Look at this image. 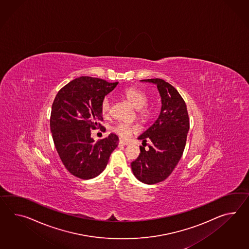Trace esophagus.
I'll return each mask as SVG.
<instances>
[{"label": "esophagus", "instance_id": "esophagus-1", "mask_svg": "<svg viewBox=\"0 0 249 249\" xmlns=\"http://www.w3.org/2000/svg\"><path fill=\"white\" fill-rule=\"evenodd\" d=\"M119 144H120V146H127V145H128V143L125 142V141H123V140H120Z\"/></svg>", "mask_w": 249, "mask_h": 249}]
</instances>
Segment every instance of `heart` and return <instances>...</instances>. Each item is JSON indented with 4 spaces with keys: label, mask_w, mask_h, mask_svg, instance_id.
Returning <instances> with one entry per match:
<instances>
[{
    "label": "heart",
    "mask_w": 249,
    "mask_h": 249,
    "mask_svg": "<svg viewBox=\"0 0 249 249\" xmlns=\"http://www.w3.org/2000/svg\"><path fill=\"white\" fill-rule=\"evenodd\" d=\"M123 96L127 99V102L133 106L135 109H140V115L146 117L148 115V110L144 108L146 107L148 97L145 91L136 87H129L123 91ZM101 111L103 117H108L110 113V101L109 98H104L101 103ZM135 127L126 124L119 123L113 127V131L119 135L123 140H127L130 135L133 133Z\"/></svg>",
    "instance_id": "heart-1"
}]
</instances>
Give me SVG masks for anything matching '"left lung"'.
Listing matches in <instances>:
<instances>
[{"label": "left lung", "mask_w": 249, "mask_h": 249, "mask_svg": "<svg viewBox=\"0 0 249 249\" xmlns=\"http://www.w3.org/2000/svg\"><path fill=\"white\" fill-rule=\"evenodd\" d=\"M140 81L157 85L162 106L157 121L138 138L151 143L148 150L140 146L131 169L140 182L155 184L165 180L182 158L190 122L186 104L174 86L159 78Z\"/></svg>", "instance_id": "left-lung-1"}]
</instances>
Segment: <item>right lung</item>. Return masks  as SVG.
I'll list each match as a JSON object with an SVG mask.
<instances>
[{
    "instance_id": "add662e5",
    "label": "right lung",
    "mask_w": 249,
    "mask_h": 249,
    "mask_svg": "<svg viewBox=\"0 0 249 249\" xmlns=\"http://www.w3.org/2000/svg\"><path fill=\"white\" fill-rule=\"evenodd\" d=\"M118 84L81 76L65 85L52 104L50 129L55 149L69 173L80 179L103 173L119 144L113 133L96 143L91 138V129L103 122L102 101Z\"/></svg>"
}]
</instances>
